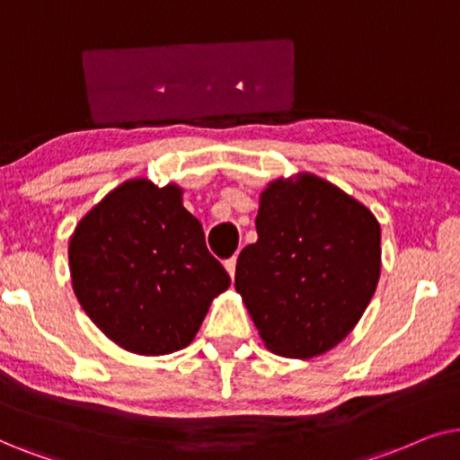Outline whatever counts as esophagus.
<instances>
[{
    "mask_svg": "<svg viewBox=\"0 0 460 460\" xmlns=\"http://www.w3.org/2000/svg\"><path fill=\"white\" fill-rule=\"evenodd\" d=\"M235 265H237V259H235V256H234V259L225 261V269H226V273L231 275V279L235 278Z\"/></svg>",
    "mask_w": 460,
    "mask_h": 460,
    "instance_id": "34e87169",
    "label": "esophagus"
}]
</instances>
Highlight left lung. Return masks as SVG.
I'll use <instances>...</instances> for the list:
<instances>
[{
  "mask_svg": "<svg viewBox=\"0 0 460 460\" xmlns=\"http://www.w3.org/2000/svg\"><path fill=\"white\" fill-rule=\"evenodd\" d=\"M259 240L240 252L235 290L269 351L311 359L362 320L381 278V225L332 182L311 172L267 182Z\"/></svg>",
  "mask_w": 460,
  "mask_h": 460,
  "instance_id": "left-lung-1",
  "label": "left lung"
}]
</instances>
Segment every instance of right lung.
<instances>
[{"label": "right lung", "instance_id": "1", "mask_svg": "<svg viewBox=\"0 0 460 460\" xmlns=\"http://www.w3.org/2000/svg\"><path fill=\"white\" fill-rule=\"evenodd\" d=\"M182 193L176 182L128 179L92 206L69 237L79 305L130 353L168 355L191 345L212 301L231 286Z\"/></svg>", "mask_w": 460, "mask_h": 460}]
</instances>
